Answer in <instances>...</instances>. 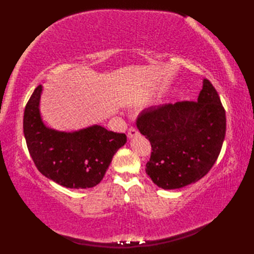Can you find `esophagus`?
Instances as JSON below:
<instances>
[{
  "label": "esophagus",
  "instance_id": "esophagus-1",
  "mask_svg": "<svg viewBox=\"0 0 254 254\" xmlns=\"http://www.w3.org/2000/svg\"><path fill=\"white\" fill-rule=\"evenodd\" d=\"M138 134V131L136 130V127H131L130 128H128V131H127V137H134L135 135H137Z\"/></svg>",
  "mask_w": 254,
  "mask_h": 254
}]
</instances>
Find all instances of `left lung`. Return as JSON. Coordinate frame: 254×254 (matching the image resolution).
<instances>
[{"label":"left lung","instance_id":"obj_1","mask_svg":"<svg viewBox=\"0 0 254 254\" xmlns=\"http://www.w3.org/2000/svg\"><path fill=\"white\" fill-rule=\"evenodd\" d=\"M136 127L150 146L146 174L159 188L191 185L216 163L226 134V113L212 83L204 79L197 101L150 107Z\"/></svg>","mask_w":254,"mask_h":254}]
</instances>
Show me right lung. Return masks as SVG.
Listing matches in <instances>:
<instances>
[{"instance_id":"add662e5","label":"right lung","mask_w":254,"mask_h":254,"mask_svg":"<svg viewBox=\"0 0 254 254\" xmlns=\"http://www.w3.org/2000/svg\"><path fill=\"white\" fill-rule=\"evenodd\" d=\"M37 86L24 112V135L32 161L45 177L69 189L93 188L102 180L113 155L127 142L124 133L94 126L64 133L48 128L39 113Z\"/></svg>"}]
</instances>
